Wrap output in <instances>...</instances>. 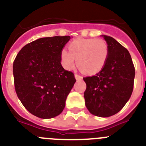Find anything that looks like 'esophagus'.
I'll use <instances>...</instances> for the list:
<instances>
[{
    "label": "esophagus",
    "mask_w": 146,
    "mask_h": 146,
    "mask_svg": "<svg viewBox=\"0 0 146 146\" xmlns=\"http://www.w3.org/2000/svg\"><path fill=\"white\" fill-rule=\"evenodd\" d=\"M74 76H75V78L77 80H80L82 79V76H80V74H74Z\"/></svg>",
    "instance_id": "34e87169"
}]
</instances>
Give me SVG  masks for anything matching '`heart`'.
<instances>
[{"mask_svg":"<svg viewBox=\"0 0 146 146\" xmlns=\"http://www.w3.org/2000/svg\"><path fill=\"white\" fill-rule=\"evenodd\" d=\"M69 51H61L63 65L66 69H72L76 60L78 67L86 74H96L106 64L109 55V47L101 38H77L69 45Z\"/></svg>","mask_w":146,"mask_h":146,"instance_id":"b5f03b06","label":"heart"}]
</instances>
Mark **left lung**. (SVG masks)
<instances>
[{
	"mask_svg": "<svg viewBox=\"0 0 146 146\" xmlns=\"http://www.w3.org/2000/svg\"><path fill=\"white\" fill-rule=\"evenodd\" d=\"M103 36L109 47L108 58L96 75L83 77L84 98L91 114L109 117L118 113L129 99L135 69L128 50L113 37Z\"/></svg>",
	"mask_w": 146,
	"mask_h": 146,
	"instance_id": "obj_1",
	"label": "left lung"
}]
</instances>
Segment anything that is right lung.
I'll return each mask as SVG.
<instances>
[{"mask_svg": "<svg viewBox=\"0 0 146 146\" xmlns=\"http://www.w3.org/2000/svg\"><path fill=\"white\" fill-rule=\"evenodd\" d=\"M69 36L41 38L25 45L13 63L15 88L28 112L41 118L62 113L76 79L63 68L61 51Z\"/></svg>", "mask_w": 146, "mask_h": 146, "instance_id": "add662e5", "label": "right lung"}]
</instances>
